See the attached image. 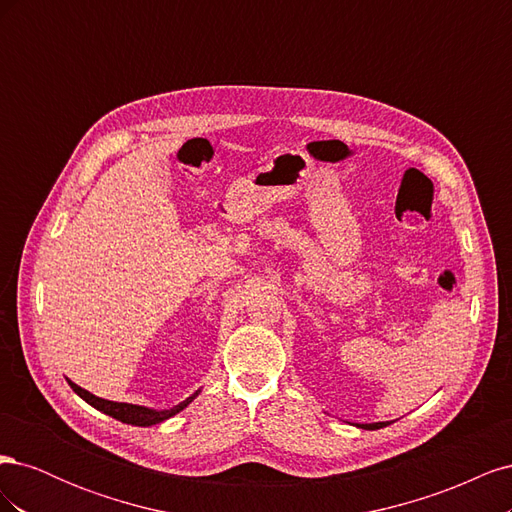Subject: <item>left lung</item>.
<instances>
[{
	"label": "left lung",
	"instance_id": "1",
	"mask_svg": "<svg viewBox=\"0 0 512 512\" xmlns=\"http://www.w3.org/2000/svg\"><path fill=\"white\" fill-rule=\"evenodd\" d=\"M350 425L359 427V429H369V431H374V429H382V427H386V425H391V421H382V423H350Z\"/></svg>",
	"mask_w": 512,
	"mask_h": 512
}]
</instances>
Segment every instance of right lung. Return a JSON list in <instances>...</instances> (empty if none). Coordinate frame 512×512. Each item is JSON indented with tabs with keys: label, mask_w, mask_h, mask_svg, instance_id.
Instances as JSON below:
<instances>
[{
	"label": "right lung",
	"mask_w": 512,
	"mask_h": 512,
	"mask_svg": "<svg viewBox=\"0 0 512 512\" xmlns=\"http://www.w3.org/2000/svg\"><path fill=\"white\" fill-rule=\"evenodd\" d=\"M66 380H68V378H66ZM68 384H70V389H72L76 395H79L81 399H85L89 406H94L96 410H100V412H104V414H108V416L117 418V421H121V423H126V425H136V427H151V425L164 423L166 418L175 416V414H177V412H181L183 408H188V406L192 404V401L198 397V393L203 391V389H198L196 393H192L188 399H183L181 404H177V406H173V408H162V410H156V408H147V406L123 404V401L102 399V397H98V395H94V393L85 391L83 386L74 384L72 380H68Z\"/></svg>",
	"instance_id": "right-lung-1"
}]
</instances>
